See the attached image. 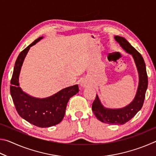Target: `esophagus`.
Listing matches in <instances>:
<instances>
[{"label": "esophagus", "mask_w": 156, "mask_h": 156, "mask_svg": "<svg viewBox=\"0 0 156 156\" xmlns=\"http://www.w3.org/2000/svg\"><path fill=\"white\" fill-rule=\"evenodd\" d=\"M87 86V83L84 81H82L80 83V87L83 88H84Z\"/></svg>", "instance_id": "34e87169"}]
</instances>
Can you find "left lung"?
Listing matches in <instances>:
<instances>
[{"label": "left lung", "mask_w": 156, "mask_h": 156, "mask_svg": "<svg viewBox=\"0 0 156 156\" xmlns=\"http://www.w3.org/2000/svg\"><path fill=\"white\" fill-rule=\"evenodd\" d=\"M114 38L121 47L133 57L139 76L138 89L131 102L119 109H110L104 107L98 96L96 95V99L92 104V110L96 117L102 122L110 125H123L133 118L141 109L148 87V77L146 65L141 54L123 37L115 36Z\"/></svg>", "instance_id": "1"}]
</instances>
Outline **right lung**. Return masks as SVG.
<instances>
[{
	"label": "right lung",
	"mask_w": 156,
	"mask_h": 156,
	"mask_svg": "<svg viewBox=\"0 0 156 156\" xmlns=\"http://www.w3.org/2000/svg\"><path fill=\"white\" fill-rule=\"evenodd\" d=\"M40 37L20 53L15 62L11 80L10 93L16 109L21 118L39 127H49L58 125L65 116L67 102L71 97L79 91L78 85L62 89L49 97L38 98L31 96L22 90L19 76L25 58L30 47L43 39Z\"/></svg>",
	"instance_id": "1"
}]
</instances>
